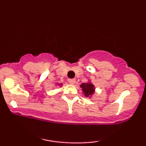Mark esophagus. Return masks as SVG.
Wrapping results in <instances>:
<instances>
[{
    "instance_id": "esophagus-1",
    "label": "esophagus",
    "mask_w": 146,
    "mask_h": 146,
    "mask_svg": "<svg viewBox=\"0 0 146 146\" xmlns=\"http://www.w3.org/2000/svg\"><path fill=\"white\" fill-rule=\"evenodd\" d=\"M68 83L71 84H74L75 82V79H68Z\"/></svg>"
}]
</instances>
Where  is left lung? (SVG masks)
I'll return each mask as SVG.
<instances>
[{"label":"left lung","instance_id":"1","mask_svg":"<svg viewBox=\"0 0 146 146\" xmlns=\"http://www.w3.org/2000/svg\"><path fill=\"white\" fill-rule=\"evenodd\" d=\"M80 87L82 88L83 93L86 98H90L95 93V86L90 82L86 83H82L80 85Z\"/></svg>","mask_w":146,"mask_h":146}]
</instances>
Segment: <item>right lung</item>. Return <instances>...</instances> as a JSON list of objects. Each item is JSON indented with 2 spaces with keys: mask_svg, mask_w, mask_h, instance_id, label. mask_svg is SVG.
<instances>
[{
  "mask_svg": "<svg viewBox=\"0 0 146 146\" xmlns=\"http://www.w3.org/2000/svg\"><path fill=\"white\" fill-rule=\"evenodd\" d=\"M58 84V86H61L62 85V84H59V83H58V84Z\"/></svg>",
  "mask_w": 146,
  "mask_h": 146,
  "instance_id": "1",
  "label": "right lung"
}]
</instances>
